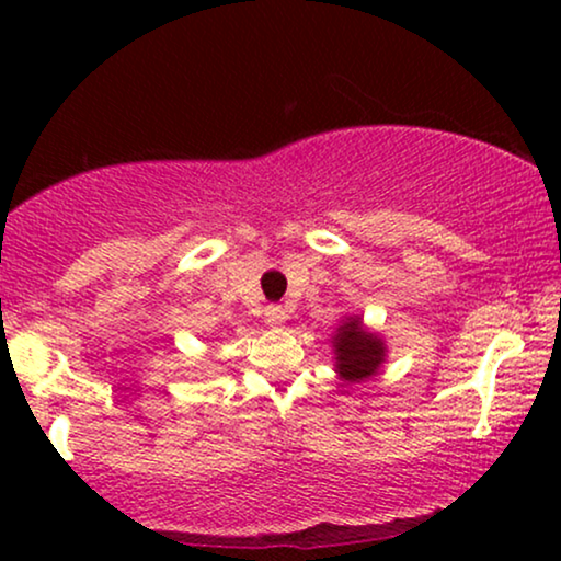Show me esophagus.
<instances>
[{
	"instance_id": "esophagus-1",
	"label": "esophagus",
	"mask_w": 561,
	"mask_h": 561,
	"mask_svg": "<svg viewBox=\"0 0 561 561\" xmlns=\"http://www.w3.org/2000/svg\"><path fill=\"white\" fill-rule=\"evenodd\" d=\"M265 321L271 327H280L283 321H286V309H283V306H275V304H271L265 309Z\"/></svg>"
}]
</instances>
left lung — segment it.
Masks as SVG:
<instances>
[{"instance_id": "8db88e82", "label": "left lung", "mask_w": 561, "mask_h": 561, "mask_svg": "<svg viewBox=\"0 0 561 561\" xmlns=\"http://www.w3.org/2000/svg\"><path fill=\"white\" fill-rule=\"evenodd\" d=\"M336 373L342 380L359 382L373 378L386 363V342L378 334L367 332L363 327V319L350 317L336 327V334L332 336Z\"/></svg>"}]
</instances>
